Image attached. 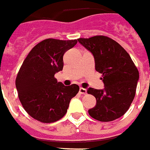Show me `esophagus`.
Segmentation results:
<instances>
[{
	"label": "esophagus",
	"mask_w": 150,
	"mask_h": 150,
	"mask_svg": "<svg viewBox=\"0 0 150 150\" xmlns=\"http://www.w3.org/2000/svg\"><path fill=\"white\" fill-rule=\"evenodd\" d=\"M79 92H80V93H81V94H86V93H87V90H86V88H81V87L80 88Z\"/></svg>",
	"instance_id": "esophagus-1"
}]
</instances>
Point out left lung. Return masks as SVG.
I'll list each match as a JSON object with an SVG mask.
<instances>
[{"instance_id": "1", "label": "left lung", "mask_w": 150, "mask_h": 150, "mask_svg": "<svg viewBox=\"0 0 150 150\" xmlns=\"http://www.w3.org/2000/svg\"><path fill=\"white\" fill-rule=\"evenodd\" d=\"M91 52L95 69L103 75V89L88 88L97 104L88 114L100 121H111L126 112L135 97L139 73L130 56L117 41L105 36L77 39Z\"/></svg>"}]
</instances>
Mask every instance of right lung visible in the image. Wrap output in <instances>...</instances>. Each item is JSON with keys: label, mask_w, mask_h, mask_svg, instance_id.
<instances>
[{"label": "right lung", "mask_w": 150, "mask_h": 150, "mask_svg": "<svg viewBox=\"0 0 150 150\" xmlns=\"http://www.w3.org/2000/svg\"><path fill=\"white\" fill-rule=\"evenodd\" d=\"M76 43V40H42L32 49L17 74L20 101L26 112L40 122L51 123L62 118L71 99L79 91L76 84L64 86L54 77L63 69L64 52Z\"/></svg>", "instance_id": "right-lung-1"}]
</instances>
